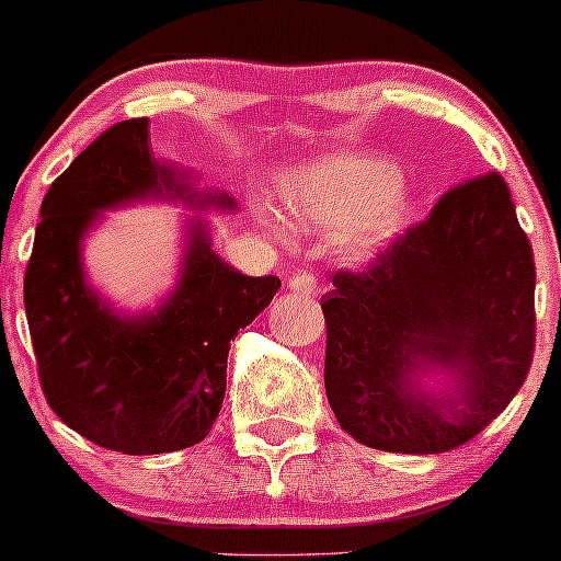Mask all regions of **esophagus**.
<instances>
[{
	"instance_id": "esophagus-1",
	"label": "esophagus",
	"mask_w": 561,
	"mask_h": 561,
	"mask_svg": "<svg viewBox=\"0 0 561 561\" xmlns=\"http://www.w3.org/2000/svg\"><path fill=\"white\" fill-rule=\"evenodd\" d=\"M287 287L295 295H313L317 293V276L311 271H295L290 279H287Z\"/></svg>"
}]
</instances>
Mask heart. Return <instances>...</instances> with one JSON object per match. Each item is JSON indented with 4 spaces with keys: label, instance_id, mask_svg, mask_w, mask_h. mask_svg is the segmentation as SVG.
Listing matches in <instances>:
<instances>
[{
    "label": "heart",
    "instance_id": "obj_1",
    "mask_svg": "<svg viewBox=\"0 0 561 561\" xmlns=\"http://www.w3.org/2000/svg\"><path fill=\"white\" fill-rule=\"evenodd\" d=\"M404 172L391 159L335 153L285 178V199L298 218L324 231H341L343 248L370 255L412 218L402 188ZM279 226V220H274Z\"/></svg>",
    "mask_w": 561,
    "mask_h": 561
}]
</instances>
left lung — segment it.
I'll return each mask as SVG.
<instances>
[{
	"label": "left lung",
	"instance_id": "1",
	"mask_svg": "<svg viewBox=\"0 0 561 561\" xmlns=\"http://www.w3.org/2000/svg\"><path fill=\"white\" fill-rule=\"evenodd\" d=\"M322 311L324 389L346 434L386 453L466 445L508 408L535 348L533 248L506 181L447 191L373 266L337 271Z\"/></svg>",
	"mask_w": 561,
	"mask_h": 561
}]
</instances>
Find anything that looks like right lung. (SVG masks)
Here are the masks:
<instances>
[{"mask_svg":"<svg viewBox=\"0 0 561 561\" xmlns=\"http://www.w3.org/2000/svg\"><path fill=\"white\" fill-rule=\"evenodd\" d=\"M135 202L237 210L226 191L194 188L188 172L153 153L149 119L119 122L45 194L23 304L55 415L98 447L157 455L186 450L210 434L231 341L282 282L244 276L220 261L207 224L191 215L172 293L151 311H116L84 274L82 242L101 213Z\"/></svg>","mask_w":561,"mask_h":561,"instance_id":"obj_1","label":"right lung"}]
</instances>
